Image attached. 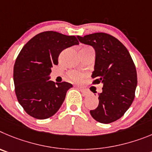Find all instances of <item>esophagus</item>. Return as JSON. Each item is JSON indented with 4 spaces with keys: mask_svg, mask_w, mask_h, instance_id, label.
I'll return each mask as SVG.
<instances>
[{
    "mask_svg": "<svg viewBox=\"0 0 152 152\" xmlns=\"http://www.w3.org/2000/svg\"><path fill=\"white\" fill-rule=\"evenodd\" d=\"M79 89V91H81L82 92V94H83V95H88V90H86V89H85V88H80V87H79V88H78Z\"/></svg>",
    "mask_w": 152,
    "mask_h": 152,
    "instance_id": "1",
    "label": "esophagus"
}]
</instances>
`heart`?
Masks as SVG:
<instances>
[{"label": "heart", "instance_id": "obj_1", "mask_svg": "<svg viewBox=\"0 0 152 152\" xmlns=\"http://www.w3.org/2000/svg\"><path fill=\"white\" fill-rule=\"evenodd\" d=\"M87 50H93V49L91 48L90 46L85 45L81 47L80 50L79 51H87ZM69 76L70 77L71 79H73L76 82H80L83 79V74L81 73H77V72H74V71H72V72H69Z\"/></svg>", "mask_w": 152, "mask_h": 152}]
</instances>
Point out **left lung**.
<instances>
[{
  "instance_id": "1",
  "label": "left lung",
  "mask_w": 152,
  "mask_h": 152,
  "mask_svg": "<svg viewBox=\"0 0 152 152\" xmlns=\"http://www.w3.org/2000/svg\"><path fill=\"white\" fill-rule=\"evenodd\" d=\"M81 43L92 46L95 62L93 83H102L99 104L90 110L91 117L102 124H110L123 117L135 98L137 73L126 48L118 39L104 32L77 36Z\"/></svg>"
}]
</instances>
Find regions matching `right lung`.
Here are the masks:
<instances>
[{
    "mask_svg": "<svg viewBox=\"0 0 152 152\" xmlns=\"http://www.w3.org/2000/svg\"><path fill=\"white\" fill-rule=\"evenodd\" d=\"M79 45L73 35L57 32H41L30 39L16 58L13 68L15 92L25 111L34 118L52 117L60 109L70 83L50 80L51 67L58 64L64 49Z\"/></svg>",
    "mask_w": 152,
    "mask_h": 152,
    "instance_id": "obj_1",
    "label": "right lung"
}]
</instances>
